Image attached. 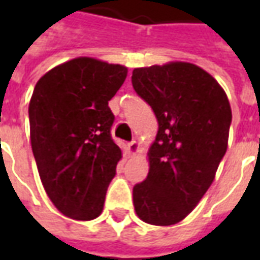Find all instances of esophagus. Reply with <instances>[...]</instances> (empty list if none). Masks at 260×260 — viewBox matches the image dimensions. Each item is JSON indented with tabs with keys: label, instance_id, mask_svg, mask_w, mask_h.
<instances>
[{
	"label": "esophagus",
	"instance_id": "esophagus-1",
	"mask_svg": "<svg viewBox=\"0 0 260 260\" xmlns=\"http://www.w3.org/2000/svg\"><path fill=\"white\" fill-rule=\"evenodd\" d=\"M138 150H139V145H138V142L132 141L128 143V152H129L131 154H135Z\"/></svg>",
	"mask_w": 260,
	"mask_h": 260
}]
</instances>
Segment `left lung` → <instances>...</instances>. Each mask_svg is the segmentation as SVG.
<instances>
[{"label":"left lung","mask_w":260,"mask_h":260,"mask_svg":"<svg viewBox=\"0 0 260 260\" xmlns=\"http://www.w3.org/2000/svg\"><path fill=\"white\" fill-rule=\"evenodd\" d=\"M132 86L158 122L149 174L134 186L135 212L145 223L171 225L212 185L227 150L231 107L217 80L189 62L135 68Z\"/></svg>","instance_id":"8db88e82"}]
</instances>
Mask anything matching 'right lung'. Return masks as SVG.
Instances as JSON below:
<instances>
[{
    "label": "right lung",
    "instance_id": "1",
    "mask_svg": "<svg viewBox=\"0 0 260 260\" xmlns=\"http://www.w3.org/2000/svg\"><path fill=\"white\" fill-rule=\"evenodd\" d=\"M128 69L89 57L55 67L35 86L29 103L33 156L43 186L59 212L93 220L121 160L111 138L108 102Z\"/></svg>",
    "mask_w": 260,
    "mask_h": 260
}]
</instances>
